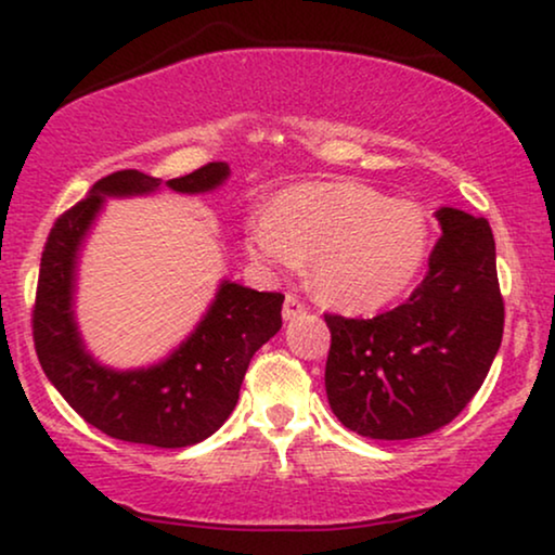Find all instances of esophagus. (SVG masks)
Wrapping results in <instances>:
<instances>
[{
  "mask_svg": "<svg viewBox=\"0 0 555 555\" xmlns=\"http://www.w3.org/2000/svg\"><path fill=\"white\" fill-rule=\"evenodd\" d=\"M306 302H302L300 298H295V295H287L285 298V306H283V318L285 321H293V318H298L306 313Z\"/></svg>",
  "mask_w": 555,
  "mask_h": 555,
  "instance_id": "esophagus-1",
  "label": "esophagus"
}]
</instances>
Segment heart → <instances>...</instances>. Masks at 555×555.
Here are the masks:
<instances>
[{
    "label": "heart",
    "mask_w": 555,
    "mask_h": 555,
    "mask_svg": "<svg viewBox=\"0 0 555 555\" xmlns=\"http://www.w3.org/2000/svg\"><path fill=\"white\" fill-rule=\"evenodd\" d=\"M253 260L293 272L310 257L318 298L348 313L397 300L427 257V222L404 202L353 181H310L285 189L270 215L245 224Z\"/></svg>",
    "instance_id": "obj_1"
}]
</instances>
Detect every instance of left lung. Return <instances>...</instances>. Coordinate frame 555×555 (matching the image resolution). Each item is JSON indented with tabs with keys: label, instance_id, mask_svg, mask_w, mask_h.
<instances>
[{
	"label": "left lung",
	"instance_id": "1",
	"mask_svg": "<svg viewBox=\"0 0 555 555\" xmlns=\"http://www.w3.org/2000/svg\"><path fill=\"white\" fill-rule=\"evenodd\" d=\"M442 237L406 302L376 318L325 313V391L340 424L414 439L450 424L480 389L503 340L505 302L485 217L437 211Z\"/></svg>",
	"mask_w": 555,
	"mask_h": 555
}]
</instances>
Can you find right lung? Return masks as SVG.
<instances>
[{"label": "right lung", "mask_w": 555, "mask_h": 555, "mask_svg": "<svg viewBox=\"0 0 555 555\" xmlns=\"http://www.w3.org/2000/svg\"><path fill=\"white\" fill-rule=\"evenodd\" d=\"M230 177V166L211 162L166 186L202 194ZM162 179L126 169L95 181L86 199L52 224L42 249L37 280L33 338L40 366L52 386L88 424L124 442L189 447L222 427L240 399L257 348L283 325V293H257L224 280L207 315L169 359L149 369L113 371L82 348L73 318L75 260L82 237L103 207L105 196L149 194Z\"/></svg>", "instance_id": "obj_1"}]
</instances>
